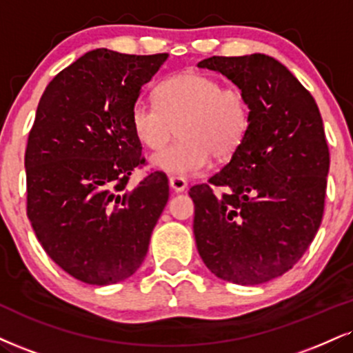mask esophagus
<instances>
[{"mask_svg":"<svg viewBox=\"0 0 353 353\" xmlns=\"http://www.w3.org/2000/svg\"><path fill=\"white\" fill-rule=\"evenodd\" d=\"M169 188H171L174 192H184L188 189V181L182 179V177H171L169 179Z\"/></svg>","mask_w":353,"mask_h":353,"instance_id":"esophagus-1","label":"esophagus"}]
</instances>
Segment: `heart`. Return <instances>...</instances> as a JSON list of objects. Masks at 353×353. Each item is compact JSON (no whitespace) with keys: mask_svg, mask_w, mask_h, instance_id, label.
Wrapping results in <instances>:
<instances>
[{"mask_svg":"<svg viewBox=\"0 0 353 353\" xmlns=\"http://www.w3.org/2000/svg\"><path fill=\"white\" fill-rule=\"evenodd\" d=\"M156 103L134 101L131 130L139 143L159 150L180 126L181 141L151 156V165L174 177L202 172L210 154L227 159L239 151L252 126V108L240 88L203 74H177L156 88Z\"/></svg>","mask_w":353,"mask_h":353,"instance_id":"1","label":"heart"}]
</instances>
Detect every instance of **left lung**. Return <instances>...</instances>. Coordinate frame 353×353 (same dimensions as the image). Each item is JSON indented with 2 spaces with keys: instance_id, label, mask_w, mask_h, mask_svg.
Here are the masks:
<instances>
[{
  "instance_id": "1",
  "label": "left lung",
  "mask_w": 353,
  "mask_h": 353,
  "mask_svg": "<svg viewBox=\"0 0 353 353\" xmlns=\"http://www.w3.org/2000/svg\"><path fill=\"white\" fill-rule=\"evenodd\" d=\"M197 67L245 93L252 126L230 163L190 189L195 245L217 278L263 284L291 270L319 230L330 163L319 108L270 55H214ZM210 185L225 194L217 198Z\"/></svg>"
}]
</instances>
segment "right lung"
<instances>
[{"label":"right lung","instance_id":"1","mask_svg":"<svg viewBox=\"0 0 353 353\" xmlns=\"http://www.w3.org/2000/svg\"><path fill=\"white\" fill-rule=\"evenodd\" d=\"M168 54H83L42 93L29 133L28 219L46 253L79 281L107 286L141 266L169 199L168 177L128 189L144 164L130 112Z\"/></svg>","mask_w":353,"mask_h":353}]
</instances>
